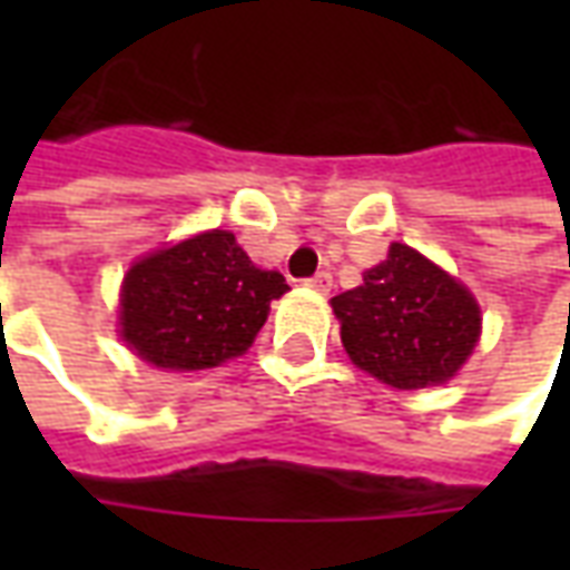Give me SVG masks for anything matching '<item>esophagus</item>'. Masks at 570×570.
Here are the masks:
<instances>
[{"instance_id":"obj_1","label":"esophagus","mask_w":570,"mask_h":570,"mask_svg":"<svg viewBox=\"0 0 570 570\" xmlns=\"http://www.w3.org/2000/svg\"><path fill=\"white\" fill-rule=\"evenodd\" d=\"M305 286L317 289V293H330L333 289V274L330 272H317L311 281H305Z\"/></svg>"}]
</instances>
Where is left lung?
<instances>
[{"label": "left lung", "instance_id": "1", "mask_svg": "<svg viewBox=\"0 0 570 570\" xmlns=\"http://www.w3.org/2000/svg\"><path fill=\"white\" fill-rule=\"evenodd\" d=\"M330 305L351 363L396 391L452 382L482 335L476 296L396 240L387 259L363 272V284Z\"/></svg>", "mask_w": 570, "mask_h": 570}]
</instances>
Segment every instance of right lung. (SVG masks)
<instances>
[{"mask_svg": "<svg viewBox=\"0 0 570 570\" xmlns=\"http://www.w3.org/2000/svg\"><path fill=\"white\" fill-rule=\"evenodd\" d=\"M286 289L284 274L253 265L232 232L210 228L130 265L118 293V335L158 370H213L247 354Z\"/></svg>", "mask_w": 570, "mask_h": 570, "instance_id": "obj_1", "label": "right lung"}]
</instances>
